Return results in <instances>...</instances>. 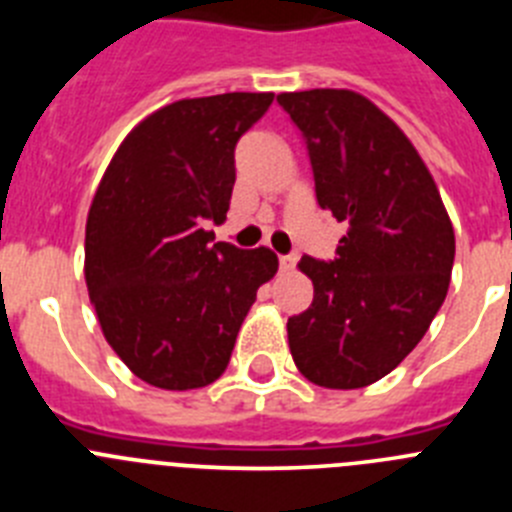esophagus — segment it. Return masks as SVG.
<instances>
[{
	"label": "esophagus",
	"mask_w": 512,
	"mask_h": 512,
	"mask_svg": "<svg viewBox=\"0 0 512 512\" xmlns=\"http://www.w3.org/2000/svg\"><path fill=\"white\" fill-rule=\"evenodd\" d=\"M295 264H297L295 253H289V256H279V269H282V271L295 269Z\"/></svg>",
	"instance_id": "1"
}]
</instances>
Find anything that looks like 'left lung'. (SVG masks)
<instances>
[{
	"label": "left lung",
	"mask_w": 512,
	"mask_h": 512,
	"mask_svg": "<svg viewBox=\"0 0 512 512\" xmlns=\"http://www.w3.org/2000/svg\"><path fill=\"white\" fill-rule=\"evenodd\" d=\"M310 156L315 197L348 230L336 259L302 256L312 305L287 320L302 377L359 390L390 374L446 300L454 228L431 171L390 117L351 89L284 92Z\"/></svg>",
	"instance_id": "left-lung-1"
}]
</instances>
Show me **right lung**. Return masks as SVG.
Here are the masks:
<instances>
[{
    "label": "right lung",
    "mask_w": 512,
    "mask_h": 512,
    "mask_svg": "<svg viewBox=\"0 0 512 512\" xmlns=\"http://www.w3.org/2000/svg\"><path fill=\"white\" fill-rule=\"evenodd\" d=\"M271 92L179 99L138 122L94 192L84 277L122 364L161 390H197L228 366L256 292L279 269L266 246L215 243L235 184V143Z\"/></svg>",
    "instance_id": "1"
}]
</instances>
